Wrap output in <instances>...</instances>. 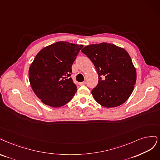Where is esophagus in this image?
Instances as JSON below:
<instances>
[{
	"mask_svg": "<svg viewBox=\"0 0 160 160\" xmlns=\"http://www.w3.org/2000/svg\"><path fill=\"white\" fill-rule=\"evenodd\" d=\"M85 84H86V82H80L79 83V85H80V86L85 85Z\"/></svg>",
	"mask_w": 160,
	"mask_h": 160,
	"instance_id": "1",
	"label": "esophagus"
}]
</instances>
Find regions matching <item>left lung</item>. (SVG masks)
Segmentation results:
<instances>
[{
	"instance_id": "8db88e82",
	"label": "left lung",
	"mask_w": 160,
	"mask_h": 160,
	"mask_svg": "<svg viewBox=\"0 0 160 160\" xmlns=\"http://www.w3.org/2000/svg\"><path fill=\"white\" fill-rule=\"evenodd\" d=\"M81 51L93 62L98 74V84L92 90L95 100L106 108L123 104L136 82V70L127 51L106 42L86 46Z\"/></svg>"
}]
</instances>
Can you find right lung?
<instances>
[{
  "instance_id": "right-lung-1",
  "label": "right lung",
  "mask_w": 160,
  "mask_h": 160,
  "mask_svg": "<svg viewBox=\"0 0 160 160\" xmlns=\"http://www.w3.org/2000/svg\"><path fill=\"white\" fill-rule=\"evenodd\" d=\"M83 45L60 41L46 46L29 68L32 88L44 104L58 108L70 102L77 91L70 78L72 66Z\"/></svg>"
}]
</instances>
